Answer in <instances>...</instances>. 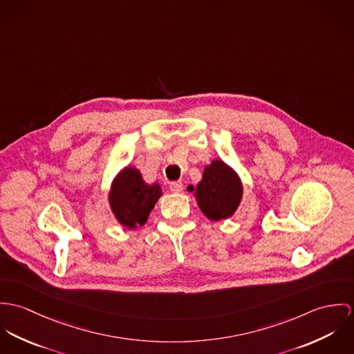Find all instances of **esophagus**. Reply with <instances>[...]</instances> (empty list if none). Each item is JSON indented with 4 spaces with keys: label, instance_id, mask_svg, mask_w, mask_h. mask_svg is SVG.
Masks as SVG:
<instances>
[{
    "label": "esophagus",
    "instance_id": "esophagus-1",
    "mask_svg": "<svg viewBox=\"0 0 354 354\" xmlns=\"http://www.w3.org/2000/svg\"><path fill=\"white\" fill-rule=\"evenodd\" d=\"M169 190L172 193H182L183 192V183L182 182H171L169 183Z\"/></svg>",
    "mask_w": 354,
    "mask_h": 354
}]
</instances>
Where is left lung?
<instances>
[{
  "label": "left lung",
  "mask_w": 354,
  "mask_h": 354,
  "mask_svg": "<svg viewBox=\"0 0 354 354\" xmlns=\"http://www.w3.org/2000/svg\"><path fill=\"white\" fill-rule=\"evenodd\" d=\"M189 190L193 192L194 187L189 186ZM241 194L243 189L237 175L221 160H214L205 168L196 189L202 213L213 221L231 217L240 203Z\"/></svg>",
  "instance_id": "left-lung-1"
}]
</instances>
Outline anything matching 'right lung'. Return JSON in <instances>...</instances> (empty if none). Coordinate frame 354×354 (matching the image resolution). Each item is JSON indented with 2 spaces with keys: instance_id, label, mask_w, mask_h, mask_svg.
Listing matches in <instances>:
<instances>
[{
  "instance_id": "add662e5",
  "label": "right lung",
  "mask_w": 354,
  "mask_h": 354,
  "mask_svg": "<svg viewBox=\"0 0 354 354\" xmlns=\"http://www.w3.org/2000/svg\"><path fill=\"white\" fill-rule=\"evenodd\" d=\"M161 196L158 183L147 185L140 171L127 167L115 178L111 192L110 205L119 223L127 228L144 225Z\"/></svg>"
}]
</instances>
